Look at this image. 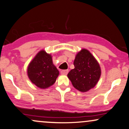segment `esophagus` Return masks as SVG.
<instances>
[{"instance_id": "1", "label": "esophagus", "mask_w": 129, "mask_h": 129, "mask_svg": "<svg viewBox=\"0 0 129 129\" xmlns=\"http://www.w3.org/2000/svg\"><path fill=\"white\" fill-rule=\"evenodd\" d=\"M68 73V70H62L61 71V74L62 75H67Z\"/></svg>"}]
</instances>
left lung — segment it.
I'll return each mask as SVG.
<instances>
[{
	"label": "left lung",
	"mask_w": 129,
	"mask_h": 129,
	"mask_svg": "<svg viewBox=\"0 0 129 129\" xmlns=\"http://www.w3.org/2000/svg\"><path fill=\"white\" fill-rule=\"evenodd\" d=\"M74 68L67 75L74 88L81 92L93 89L101 75L99 63L89 50L82 49L77 53L74 61Z\"/></svg>",
	"instance_id": "8db88e82"
}]
</instances>
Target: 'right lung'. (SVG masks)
<instances>
[{"label": "right lung", "mask_w": 129, "mask_h": 129, "mask_svg": "<svg viewBox=\"0 0 129 129\" xmlns=\"http://www.w3.org/2000/svg\"><path fill=\"white\" fill-rule=\"evenodd\" d=\"M59 71L54 66L52 55L41 50L29 63L27 75L30 81L40 89L52 86L59 76Z\"/></svg>", "instance_id": "add662e5"}]
</instances>
